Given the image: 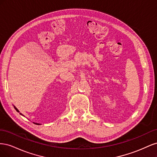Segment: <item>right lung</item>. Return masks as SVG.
<instances>
[{
	"label": "right lung",
	"mask_w": 157,
	"mask_h": 157,
	"mask_svg": "<svg viewBox=\"0 0 157 157\" xmlns=\"http://www.w3.org/2000/svg\"><path fill=\"white\" fill-rule=\"evenodd\" d=\"M13 107H14V109H16V111H17L18 113H19V112H20V111H19V110H18V109H17V108H16V107L15 106H14V105H13ZM20 115H23L21 113H20ZM33 123H34V124H37V125H39V124H39V123H36V122H33Z\"/></svg>",
	"instance_id": "1"
}]
</instances>
